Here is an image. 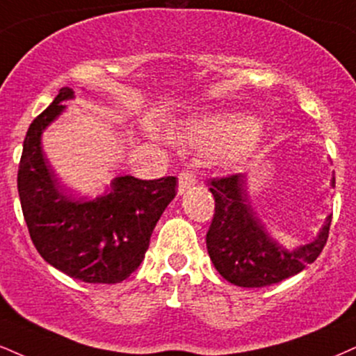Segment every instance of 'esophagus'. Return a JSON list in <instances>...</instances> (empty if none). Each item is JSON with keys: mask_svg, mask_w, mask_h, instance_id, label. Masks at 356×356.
I'll list each match as a JSON object with an SVG mask.
<instances>
[{"mask_svg": "<svg viewBox=\"0 0 356 356\" xmlns=\"http://www.w3.org/2000/svg\"><path fill=\"white\" fill-rule=\"evenodd\" d=\"M195 184H197V177L192 170L184 169L179 172V187H177L179 194H184V192L191 191L192 187H195Z\"/></svg>", "mask_w": 356, "mask_h": 356, "instance_id": "esophagus-1", "label": "esophagus"}]
</instances>
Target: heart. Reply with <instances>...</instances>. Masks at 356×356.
I'll list each match as a JSON object with an SVG mask.
<instances>
[{"instance_id":"obj_1","label":"heart","mask_w":356,"mask_h":356,"mask_svg":"<svg viewBox=\"0 0 356 356\" xmlns=\"http://www.w3.org/2000/svg\"><path fill=\"white\" fill-rule=\"evenodd\" d=\"M255 127L254 119L245 115H229L191 124L186 136L191 143L205 149L235 147L241 143L243 145L238 149H243L252 140Z\"/></svg>"}]
</instances>
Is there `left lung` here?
<instances>
[{
  "label": "left lung",
  "instance_id": "1",
  "mask_svg": "<svg viewBox=\"0 0 356 356\" xmlns=\"http://www.w3.org/2000/svg\"><path fill=\"white\" fill-rule=\"evenodd\" d=\"M245 179L243 174H232L209 182L216 212L205 242L213 267L227 282L257 289L278 284L314 264L327 243L332 216L314 241L285 248L267 234L250 207ZM332 184L335 186V177Z\"/></svg>",
  "mask_w": 356,
  "mask_h": 356
}]
</instances>
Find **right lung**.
Wrapping results in <instances>:
<instances>
[{
    "instance_id": "add662e5",
    "label": "right lung",
    "mask_w": 356,
    "mask_h": 356,
    "mask_svg": "<svg viewBox=\"0 0 356 356\" xmlns=\"http://www.w3.org/2000/svg\"><path fill=\"white\" fill-rule=\"evenodd\" d=\"M74 92L63 88L31 122L18 169V192L31 241L54 268L88 284H119L144 260L154 227L174 199L177 179L121 175L92 200L67 195L41 147L42 131Z\"/></svg>"
}]
</instances>
